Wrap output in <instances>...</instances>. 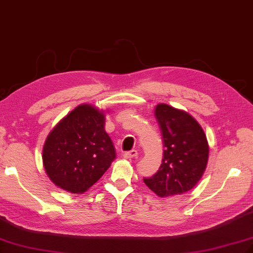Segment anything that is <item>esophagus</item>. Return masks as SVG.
I'll use <instances>...</instances> for the list:
<instances>
[{"mask_svg":"<svg viewBox=\"0 0 253 253\" xmlns=\"http://www.w3.org/2000/svg\"><path fill=\"white\" fill-rule=\"evenodd\" d=\"M123 156H124V158H126V159L137 158V156H138V152L135 151V150H131V151H129V152L124 153V155H123Z\"/></svg>","mask_w":253,"mask_h":253,"instance_id":"obj_1","label":"esophagus"}]
</instances>
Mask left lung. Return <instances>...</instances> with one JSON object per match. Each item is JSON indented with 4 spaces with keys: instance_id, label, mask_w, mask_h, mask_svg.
<instances>
[{
    "instance_id": "1",
    "label": "left lung",
    "mask_w": 253,
    "mask_h": 253,
    "mask_svg": "<svg viewBox=\"0 0 253 253\" xmlns=\"http://www.w3.org/2000/svg\"><path fill=\"white\" fill-rule=\"evenodd\" d=\"M155 116L163 135L164 158L145 185L160 198L178 196L198 184L209 160V143L202 127L183 110L159 103Z\"/></svg>"
}]
</instances>
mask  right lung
Returning a JSON list of instances; mask_svg holds the SVG:
<instances>
[{"label":"right lung","mask_w":253,"mask_h":253,"mask_svg":"<svg viewBox=\"0 0 253 253\" xmlns=\"http://www.w3.org/2000/svg\"><path fill=\"white\" fill-rule=\"evenodd\" d=\"M115 150L105 130V113L80 105L61 120L42 148L44 171L52 183L71 193H83L111 166Z\"/></svg>","instance_id":"1"}]
</instances>
